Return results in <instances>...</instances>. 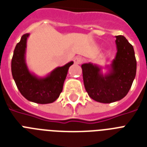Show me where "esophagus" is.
Wrapping results in <instances>:
<instances>
[{
	"mask_svg": "<svg viewBox=\"0 0 147 147\" xmlns=\"http://www.w3.org/2000/svg\"><path fill=\"white\" fill-rule=\"evenodd\" d=\"M74 63H75V64H76V65H79V64H81V63H82V59L81 57H76L75 59H74Z\"/></svg>",
	"mask_w": 147,
	"mask_h": 147,
	"instance_id": "1",
	"label": "esophagus"
}]
</instances>
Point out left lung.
Listing matches in <instances>:
<instances>
[{
    "label": "left lung",
    "instance_id": "8db88e82",
    "mask_svg": "<svg viewBox=\"0 0 147 147\" xmlns=\"http://www.w3.org/2000/svg\"><path fill=\"white\" fill-rule=\"evenodd\" d=\"M117 52L110 65L102 67L92 63L82 65L84 88L90 98L102 103L119 101L129 91L135 78L137 61L134 47L122 35L115 36Z\"/></svg>",
    "mask_w": 147,
    "mask_h": 147
}]
</instances>
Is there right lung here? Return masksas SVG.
<instances>
[{
	"label": "right lung",
	"mask_w": 147,
	"mask_h": 147,
	"mask_svg": "<svg viewBox=\"0 0 147 147\" xmlns=\"http://www.w3.org/2000/svg\"><path fill=\"white\" fill-rule=\"evenodd\" d=\"M29 34H23L13 51L11 61L12 76L22 96L31 102L47 104L57 100L63 91V84L69 68L73 61L39 77L29 70L26 59L27 39Z\"/></svg>",
	"instance_id": "1"
}]
</instances>
